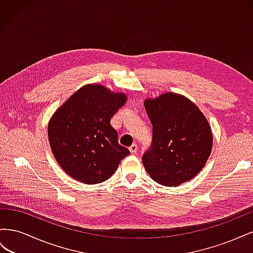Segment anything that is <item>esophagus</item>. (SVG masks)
<instances>
[{
	"label": "esophagus",
	"instance_id": "34e87169",
	"mask_svg": "<svg viewBox=\"0 0 253 253\" xmlns=\"http://www.w3.org/2000/svg\"><path fill=\"white\" fill-rule=\"evenodd\" d=\"M128 149H129V152H131L132 154H135V153L137 152V150H138V147H137L136 143H133Z\"/></svg>",
	"mask_w": 253,
	"mask_h": 253
}]
</instances>
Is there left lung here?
<instances>
[{
	"instance_id": "8db88e82",
	"label": "left lung",
	"mask_w": 253,
	"mask_h": 253,
	"mask_svg": "<svg viewBox=\"0 0 253 253\" xmlns=\"http://www.w3.org/2000/svg\"><path fill=\"white\" fill-rule=\"evenodd\" d=\"M153 126L142 164L153 180L176 187L201 172L212 149L211 127L186 97L167 93L144 101Z\"/></svg>"
}]
</instances>
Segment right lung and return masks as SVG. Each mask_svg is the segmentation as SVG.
Here are the masks:
<instances>
[{
    "label": "right lung",
    "mask_w": 253,
    "mask_h": 253,
    "mask_svg": "<svg viewBox=\"0 0 253 253\" xmlns=\"http://www.w3.org/2000/svg\"><path fill=\"white\" fill-rule=\"evenodd\" d=\"M126 101L125 94L89 84L53 114L48 125L50 148L71 177L87 185L102 182L129 154L111 126V118Z\"/></svg>",
    "instance_id": "obj_1"
}]
</instances>
